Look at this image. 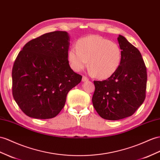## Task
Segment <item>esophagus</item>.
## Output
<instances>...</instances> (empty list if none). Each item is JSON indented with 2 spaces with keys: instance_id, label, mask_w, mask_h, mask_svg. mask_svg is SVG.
I'll return each mask as SVG.
<instances>
[{
  "instance_id": "1",
  "label": "esophagus",
  "mask_w": 160,
  "mask_h": 160,
  "mask_svg": "<svg viewBox=\"0 0 160 160\" xmlns=\"http://www.w3.org/2000/svg\"><path fill=\"white\" fill-rule=\"evenodd\" d=\"M82 82H86V81H88V78L87 77L83 76V77H82Z\"/></svg>"
}]
</instances>
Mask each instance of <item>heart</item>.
I'll return each instance as SVG.
<instances>
[{"instance_id": "obj_1", "label": "heart", "mask_w": 160, "mask_h": 160, "mask_svg": "<svg viewBox=\"0 0 160 160\" xmlns=\"http://www.w3.org/2000/svg\"><path fill=\"white\" fill-rule=\"evenodd\" d=\"M72 68L80 72L88 64L92 73L101 79L115 73L121 64L122 53L118 43L99 36H88L78 40L68 53Z\"/></svg>"}]
</instances>
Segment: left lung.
Wrapping results in <instances>:
<instances>
[{"mask_svg": "<svg viewBox=\"0 0 160 160\" xmlns=\"http://www.w3.org/2000/svg\"><path fill=\"white\" fill-rule=\"evenodd\" d=\"M122 58L118 70L103 81H94L92 104L103 119L118 120L131 116L145 99L147 69L141 52L119 35Z\"/></svg>", "mask_w": 160, "mask_h": 160, "instance_id": "left-lung-1", "label": "left lung"}]
</instances>
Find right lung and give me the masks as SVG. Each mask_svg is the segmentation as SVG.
Instances as JSON below:
<instances>
[{"mask_svg": "<svg viewBox=\"0 0 160 160\" xmlns=\"http://www.w3.org/2000/svg\"><path fill=\"white\" fill-rule=\"evenodd\" d=\"M69 36L55 31L29 41L19 52L12 70L13 96L30 118L50 119L64 107L68 92L82 76L69 65Z\"/></svg>", "mask_w": 160, "mask_h": 160, "instance_id": "obj_1", "label": "right lung"}]
</instances>
